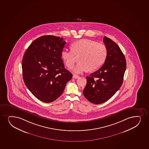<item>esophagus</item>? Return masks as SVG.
Listing matches in <instances>:
<instances>
[{"instance_id": "1", "label": "esophagus", "mask_w": 149, "mask_h": 149, "mask_svg": "<svg viewBox=\"0 0 149 149\" xmlns=\"http://www.w3.org/2000/svg\"><path fill=\"white\" fill-rule=\"evenodd\" d=\"M73 78H75V79H77V78H78L79 77V76L77 75H76V74H74L73 76Z\"/></svg>"}]
</instances>
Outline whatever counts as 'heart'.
I'll return each mask as SVG.
<instances>
[{
	"instance_id": "obj_1",
	"label": "heart",
	"mask_w": 149,
	"mask_h": 149,
	"mask_svg": "<svg viewBox=\"0 0 149 149\" xmlns=\"http://www.w3.org/2000/svg\"><path fill=\"white\" fill-rule=\"evenodd\" d=\"M71 50L64 49L61 57L68 68H72L79 57V63L73 69L74 72L81 73L89 69L92 71L99 68L105 62L108 51L104 45L95 41L82 39L71 45Z\"/></svg>"
}]
</instances>
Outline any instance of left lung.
Listing matches in <instances>:
<instances>
[{"label":"left lung","mask_w":149,"mask_h":149,"mask_svg":"<svg viewBox=\"0 0 149 149\" xmlns=\"http://www.w3.org/2000/svg\"><path fill=\"white\" fill-rule=\"evenodd\" d=\"M108 51L103 65L96 72L87 76V84L83 93L89 101L100 104L109 100L121 87L126 69L124 55L119 46L104 36Z\"/></svg>","instance_id":"obj_1"}]
</instances>
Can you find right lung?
Listing matches in <instances>:
<instances>
[{
    "instance_id": "obj_1",
    "label": "right lung",
    "mask_w": 149,
    "mask_h": 149,
    "mask_svg": "<svg viewBox=\"0 0 149 149\" xmlns=\"http://www.w3.org/2000/svg\"><path fill=\"white\" fill-rule=\"evenodd\" d=\"M63 38L44 35L32 42L23 56L22 69L25 85L41 101L50 103L59 98L72 74L66 69L61 52Z\"/></svg>"
}]
</instances>
